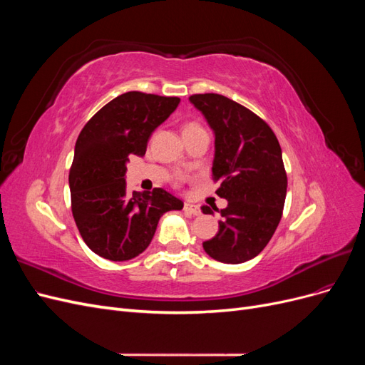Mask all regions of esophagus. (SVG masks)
<instances>
[{
	"mask_svg": "<svg viewBox=\"0 0 365 365\" xmlns=\"http://www.w3.org/2000/svg\"><path fill=\"white\" fill-rule=\"evenodd\" d=\"M184 212L189 213V215H193V216H200L201 215V208L197 207V205H195V204L185 202L184 204Z\"/></svg>",
	"mask_w": 365,
	"mask_h": 365,
	"instance_id": "obj_1",
	"label": "esophagus"
}]
</instances>
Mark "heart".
<instances>
[{"mask_svg":"<svg viewBox=\"0 0 365 365\" xmlns=\"http://www.w3.org/2000/svg\"><path fill=\"white\" fill-rule=\"evenodd\" d=\"M193 128H200V126H197L196 123H187V125H185V128H184V130H187V129H193Z\"/></svg>","mask_w":365,"mask_h":365,"instance_id":"heart-1","label":"heart"}]
</instances>
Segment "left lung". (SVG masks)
I'll use <instances>...</instances> for the list:
<instances>
[{
  "instance_id": "left-lung-1",
  "label": "left lung",
  "mask_w": 365,
  "mask_h": 365,
  "mask_svg": "<svg viewBox=\"0 0 365 365\" xmlns=\"http://www.w3.org/2000/svg\"><path fill=\"white\" fill-rule=\"evenodd\" d=\"M189 101L215 132L213 180L220 182L217 196L228 201L219 231L202 247L217 262L244 263L268 245L282 219L288 178L279 140L267 121L225 96L193 94ZM201 210L213 215L207 205Z\"/></svg>"
}]
</instances>
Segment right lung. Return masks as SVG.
Masks as SVG:
<instances>
[{
	"label": "right lung",
	"instance_id": "1",
	"mask_svg": "<svg viewBox=\"0 0 365 365\" xmlns=\"http://www.w3.org/2000/svg\"><path fill=\"white\" fill-rule=\"evenodd\" d=\"M178 103V97L129 91L97 111L77 137L68 176L71 212L88 248L103 259L137 257L160 217L184 205L164 189L129 195L125 181L129 157L145 155L152 132Z\"/></svg>",
	"mask_w": 365,
	"mask_h": 365
}]
</instances>
